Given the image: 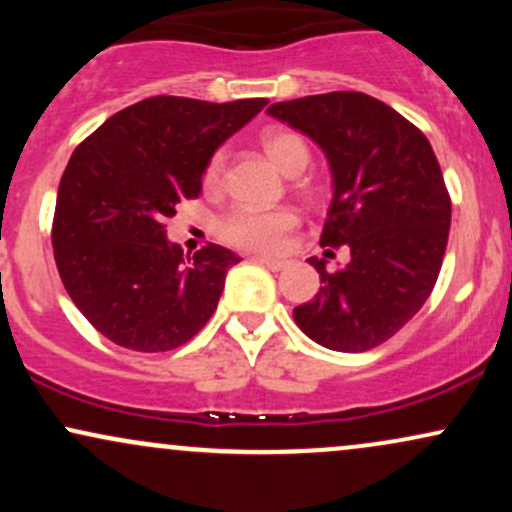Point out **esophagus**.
Here are the masks:
<instances>
[{"instance_id":"obj_1","label":"esophagus","mask_w":512,"mask_h":512,"mask_svg":"<svg viewBox=\"0 0 512 512\" xmlns=\"http://www.w3.org/2000/svg\"><path fill=\"white\" fill-rule=\"evenodd\" d=\"M257 264H262V267L272 269V272H281V269L289 267V260H276V257H264V255H255L252 257Z\"/></svg>"}]
</instances>
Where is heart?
<instances>
[{
	"label": "heart",
	"mask_w": 512,
	"mask_h": 512,
	"mask_svg": "<svg viewBox=\"0 0 512 512\" xmlns=\"http://www.w3.org/2000/svg\"><path fill=\"white\" fill-rule=\"evenodd\" d=\"M262 146L267 156L284 170L286 175H298L310 163V149L301 134L291 129H267L262 134ZM226 154L216 151L209 158L204 180L214 185L221 178ZM298 228V214L289 207L255 209L238 207L221 221L219 233L228 245L250 252H276L284 248L286 238Z\"/></svg>",
	"instance_id": "1"
}]
</instances>
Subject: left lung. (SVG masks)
I'll use <instances>...</instances> for the list:
<instances>
[{
    "instance_id": "1",
    "label": "left lung",
    "mask_w": 512,
    "mask_h": 512,
    "mask_svg": "<svg viewBox=\"0 0 512 512\" xmlns=\"http://www.w3.org/2000/svg\"><path fill=\"white\" fill-rule=\"evenodd\" d=\"M267 113L325 151L332 204L320 245L351 260L320 274L313 301L293 320L313 342L358 354L380 346L421 310L436 286L450 233V195L431 144L390 105L332 91L269 105Z\"/></svg>"
}]
</instances>
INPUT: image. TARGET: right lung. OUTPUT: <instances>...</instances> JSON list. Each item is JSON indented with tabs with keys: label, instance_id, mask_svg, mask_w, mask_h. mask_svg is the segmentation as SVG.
<instances>
[{
	"label": "right lung",
	"instance_id": "right-lung-1",
	"mask_svg": "<svg viewBox=\"0 0 512 512\" xmlns=\"http://www.w3.org/2000/svg\"><path fill=\"white\" fill-rule=\"evenodd\" d=\"M267 103L154 96L76 146L57 190L52 250L69 298L110 342L178 349L214 315L240 257L214 243L185 255L166 238V219L202 192L214 151Z\"/></svg>",
	"mask_w": 512,
	"mask_h": 512
}]
</instances>
